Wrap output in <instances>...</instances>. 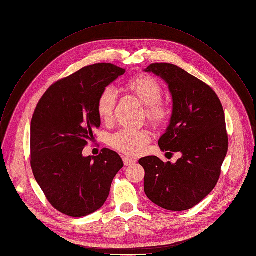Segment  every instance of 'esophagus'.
<instances>
[{
	"mask_svg": "<svg viewBox=\"0 0 256 256\" xmlns=\"http://www.w3.org/2000/svg\"><path fill=\"white\" fill-rule=\"evenodd\" d=\"M123 162H124V164L126 166H132V164H134L135 162H136V160H132V158H123Z\"/></svg>",
	"mask_w": 256,
	"mask_h": 256,
	"instance_id": "1",
	"label": "esophagus"
}]
</instances>
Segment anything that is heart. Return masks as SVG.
Listing matches in <instances>:
<instances>
[{"label": "heart", "instance_id": "b5f03b06", "mask_svg": "<svg viewBox=\"0 0 256 256\" xmlns=\"http://www.w3.org/2000/svg\"><path fill=\"white\" fill-rule=\"evenodd\" d=\"M124 90L142 105L143 117L156 129L162 128L170 116V109L164 102V88L160 82L148 74H140L124 84ZM117 104L116 92L107 86L98 94L96 113L100 121L110 124L114 118ZM150 133L146 129H121L109 138V145L115 150L129 156H136L150 142Z\"/></svg>", "mask_w": 256, "mask_h": 256}]
</instances>
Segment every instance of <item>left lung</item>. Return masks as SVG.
<instances>
[{"instance_id": "8db88e82", "label": "left lung", "mask_w": 256, "mask_h": 256, "mask_svg": "<svg viewBox=\"0 0 256 256\" xmlns=\"http://www.w3.org/2000/svg\"><path fill=\"white\" fill-rule=\"evenodd\" d=\"M145 72L162 76L174 100L170 124L158 145L182 156L174 164L156 156L139 160L145 170L144 192L166 210L186 211L205 198L219 180L229 145L223 106L209 84L174 64H151Z\"/></svg>"}]
</instances>
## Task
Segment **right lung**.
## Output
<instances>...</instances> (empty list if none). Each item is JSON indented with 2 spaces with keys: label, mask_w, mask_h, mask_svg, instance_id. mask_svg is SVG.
<instances>
[{
  "label": "right lung",
  "mask_w": 256,
  "mask_h": 256,
  "mask_svg": "<svg viewBox=\"0 0 256 256\" xmlns=\"http://www.w3.org/2000/svg\"><path fill=\"white\" fill-rule=\"evenodd\" d=\"M125 68L94 64L51 84L39 100L31 120L30 164L50 205L78 218L104 205L112 182L124 166L117 152L103 148L82 156L100 125L98 94Z\"/></svg>",
  "instance_id": "right-lung-1"
}]
</instances>
